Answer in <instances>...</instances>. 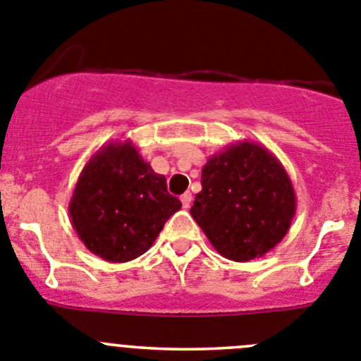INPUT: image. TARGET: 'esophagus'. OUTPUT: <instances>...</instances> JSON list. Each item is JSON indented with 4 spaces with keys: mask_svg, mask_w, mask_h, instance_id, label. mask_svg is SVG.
Segmentation results:
<instances>
[{
    "mask_svg": "<svg viewBox=\"0 0 361 361\" xmlns=\"http://www.w3.org/2000/svg\"><path fill=\"white\" fill-rule=\"evenodd\" d=\"M180 200H181V204H183V208H190V203H192V194H190V192H185V194L180 197Z\"/></svg>",
    "mask_w": 361,
    "mask_h": 361,
    "instance_id": "esophagus-1",
    "label": "esophagus"
}]
</instances>
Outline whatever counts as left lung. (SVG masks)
Listing matches in <instances>:
<instances>
[{
  "instance_id": "obj_1",
  "label": "left lung",
  "mask_w": 361,
  "mask_h": 361,
  "mask_svg": "<svg viewBox=\"0 0 361 361\" xmlns=\"http://www.w3.org/2000/svg\"><path fill=\"white\" fill-rule=\"evenodd\" d=\"M190 214L228 260L264 257L287 235L295 192L281 161L264 144L238 140L212 154Z\"/></svg>"
}]
</instances>
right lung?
I'll use <instances>...</instances> for the list:
<instances>
[{
  "label": "right lung",
  "mask_w": 361,
  "mask_h": 361,
  "mask_svg": "<svg viewBox=\"0 0 361 361\" xmlns=\"http://www.w3.org/2000/svg\"><path fill=\"white\" fill-rule=\"evenodd\" d=\"M180 208L165 176L126 139L106 142L89 158L73 190L69 217L92 255L123 264L144 255Z\"/></svg>",
  "instance_id": "add662e5"
}]
</instances>
